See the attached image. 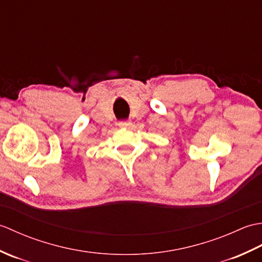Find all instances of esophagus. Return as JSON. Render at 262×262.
Masks as SVG:
<instances>
[{"mask_svg":"<svg viewBox=\"0 0 262 262\" xmlns=\"http://www.w3.org/2000/svg\"><path fill=\"white\" fill-rule=\"evenodd\" d=\"M130 125H132V122L128 121V120H121V121L118 122V126L120 128H127V127H129Z\"/></svg>","mask_w":262,"mask_h":262,"instance_id":"esophagus-1","label":"esophagus"}]
</instances>
